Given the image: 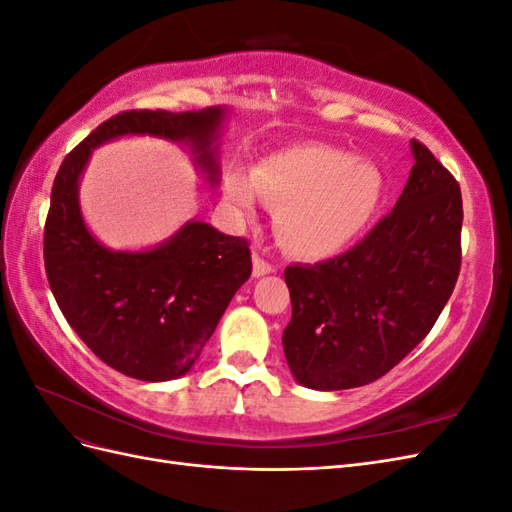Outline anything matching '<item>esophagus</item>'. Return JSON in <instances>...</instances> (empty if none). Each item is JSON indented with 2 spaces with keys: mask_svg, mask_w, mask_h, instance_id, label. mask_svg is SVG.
Wrapping results in <instances>:
<instances>
[{
  "mask_svg": "<svg viewBox=\"0 0 512 512\" xmlns=\"http://www.w3.org/2000/svg\"><path fill=\"white\" fill-rule=\"evenodd\" d=\"M275 267L269 265V262L265 258H260L258 254H254V260H252V275L254 277H262V275H269L273 273Z\"/></svg>",
  "mask_w": 512,
  "mask_h": 512,
  "instance_id": "34e87169",
  "label": "esophagus"
}]
</instances>
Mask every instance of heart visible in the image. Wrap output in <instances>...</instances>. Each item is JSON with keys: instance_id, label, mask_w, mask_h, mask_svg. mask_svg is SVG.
Returning <instances> with one entry per match:
<instances>
[{"instance_id": "b5f03b06", "label": "heart", "mask_w": 512, "mask_h": 512, "mask_svg": "<svg viewBox=\"0 0 512 512\" xmlns=\"http://www.w3.org/2000/svg\"><path fill=\"white\" fill-rule=\"evenodd\" d=\"M256 192L273 207L275 235L303 260L342 254L374 222L384 196L380 168L327 145H294L275 151L252 170L232 168L224 196L239 211L254 207Z\"/></svg>"}]
</instances>
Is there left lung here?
<instances>
[{
	"label": "left lung",
	"mask_w": 512,
	"mask_h": 512,
	"mask_svg": "<svg viewBox=\"0 0 512 512\" xmlns=\"http://www.w3.org/2000/svg\"><path fill=\"white\" fill-rule=\"evenodd\" d=\"M393 211L352 250L284 277L292 318L284 354L294 380L314 391L382 378L423 342L451 299L461 265V190L418 141Z\"/></svg>",
	"instance_id": "1"
}]
</instances>
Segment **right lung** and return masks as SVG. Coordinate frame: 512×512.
Here are the masks:
<instances>
[{
	"label": "right lung",
	"instance_id": "add662e5",
	"mask_svg": "<svg viewBox=\"0 0 512 512\" xmlns=\"http://www.w3.org/2000/svg\"><path fill=\"white\" fill-rule=\"evenodd\" d=\"M230 111H130L91 132L61 162L44 226V267L53 297L87 348L121 374L166 382L188 374L252 275L247 241L188 220L147 250H111L85 224L79 185L91 153L121 136L188 147L211 185L220 183V136Z\"/></svg>",
	"mask_w": 512,
	"mask_h": 512
}]
</instances>
